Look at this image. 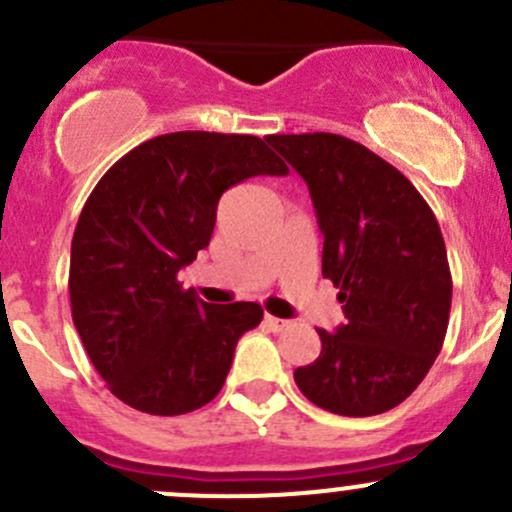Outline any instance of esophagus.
<instances>
[{
	"mask_svg": "<svg viewBox=\"0 0 512 512\" xmlns=\"http://www.w3.org/2000/svg\"><path fill=\"white\" fill-rule=\"evenodd\" d=\"M265 324L272 329V332H282V329L287 327V319H280V317H272V314H265Z\"/></svg>",
	"mask_w": 512,
	"mask_h": 512,
	"instance_id": "obj_1",
	"label": "esophagus"
}]
</instances>
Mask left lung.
<instances>
[{"mask_svg":"<svg viewBox=\"0 0 512 512\" xmlns=\"http://www.w3.org/2000/svg\"><path fill=\"white\" fill-rule=\"evenodd\" d=\"M312 195L322 275L347 322L317 329L322 352L294 369L299 391L339 416L409 399L443 347L451 270L436 215L404 173L337 133L267 136Z\"/></svg>","mask_w":512,"mask_h":512,"instance_id":"obj_1","label":"left lung"}]
</instances>
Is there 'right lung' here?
Listing matches in <instances>:
<instances>
[{"mask_svg": "<svg viewBox=\"0 0 512 512\" xmlns=\"http://www.w3.org/2000/svg\"><path fill=\"white\" fill-rule=\"evenodd\" d=\"M287 173L257 136L178 131L141 143L98 180L71 240V317L123 404L178 416L220 394L262 307L203 302L178 272L210 245L227 188Z\"/></svg>", "mask_w": 512, "mask_h": 512, "instance_id": "right-lung-1", "label": "right lung"}]
</instances>
